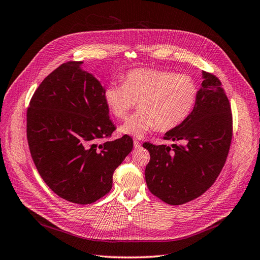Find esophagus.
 <instances>
[{
	"label": "esophagus",
	"mask_w": 260,
	"mask_h": 260,
	"mask_svg": "<svg viewBox=\"0 0 260 260\" xmlns=\"http://www.w3.org/2000/svg\"><path fill=\"white\" fill-rule=\"evenodd\" d=\"M134 147H135V148H140V147H142V144H140V143L138 142V140L134 139Z\"/></svg>",
	"instance_id": "obj_1"
}]
</instances>
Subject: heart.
<instances>
[{"label": "heart", "mask_w": 260, "mask_h": 260, "mask_svg": "<svg viewBox=\"0 0 260 260\" xmlns=\"http://www.w3.org/2000/svg\"><path fill=\"white\" fill-rule=\"evenodd\" d=\"M198 95L196 81L188 75L157 69H136L123 84L110 83L103 92L106 106L116 118H125L138 102L139 111L121 127L123 134L142 138L159 128H176L191 113Z\"/></svg>", "instance_id": "obj_1"}]
</instances>
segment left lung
Returning a JSON list of instances; mask_svg holds the SVG:
<instances>
[{
    "instance_id": "1",
    "label": "left lung",
    "mask_w": 260,
    "mask_h": 260,
    "mask_svg": "<svg viewBox=\"0 0 260 260\" xmlns=\"http://www.w3.org/2000/svg\"><path fill=\"white\" fill-rule=\"evenodd\" d=\"M203 83L191 113L167 132L172 147L145 143L150 161L145 170L147 186L169 205H183L211 187L223 168L232 140V113L218 77L203 71Z\"/></svg>"
}]
</instances>
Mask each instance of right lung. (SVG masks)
Returning <instances> with one entry per match:
<instances>
[{"instance_id": "add662e5", "label": "right lung", "mask_w": 260, "mask_h": 260, "mask_svg": "<svg viewBox=\"0 0 260 260\" xmlns=\"http://www.w3.org/2000/svg\"><path fill=\"white\" fill-rule=\"evenodd\" d=\"M83 62H66L43 79L27 110V139L42 180L71 203L97 202L112 188L113 173L132 149L123 137L98 145L115 126L105 87Z\"/></svg>"}]
</instances>
